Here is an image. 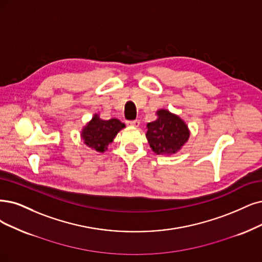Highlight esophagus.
Listing matches in <instances>:
<instances>
[{
  "label": "esophagus",
  "instance_id": "esophagus-1",
  "mask_svg": "<svg viewBox=\"0 0 262 262\" xmlns=\"http://www.w3.org/2000/svg\"><path fill=\"white\" fill-rule=\"evenodd\" d=\"M127 124L130 125V126H135V127H138L139 124H140V121L139 120H133V121H128Z\"/></svg>",
  "mask_w": 262,
  "mask_h": 262
}]
</instances>
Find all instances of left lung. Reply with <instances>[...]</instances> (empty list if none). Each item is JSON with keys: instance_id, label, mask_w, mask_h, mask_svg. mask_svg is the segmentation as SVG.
<instances>
[{"instance_id": "left-lung-1", "label": "left lung", "mask_w": 262, "mask_h": 262, "mask_svg": "<svg viewBox=\"0 0 262 262\" xmlns=\"http://www.w3.org/2000/svg\"><path fill=\"white\" fill-rule=\"evenodd\" d=\"M158 120L148 123L146 137L157 154L176 153L189 139L188 126L167 110L158 111Z\"/></svg>"}]
</instances>
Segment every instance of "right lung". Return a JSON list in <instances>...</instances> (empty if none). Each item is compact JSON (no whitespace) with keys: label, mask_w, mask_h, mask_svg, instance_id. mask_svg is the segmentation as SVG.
<instances>
[{"label":"right lung","mask_w":262,"mask_h":262,"mask_svg":"<svg viewBox=\"0 0 262 262\" xmlns=\"http://www.w3.org/2000/svg\"><path fill=\"white\" fill-rule=\"evenodd\" d=\"M124 127L125 125L119 120L111 119L103 121L95 115L84 128L82 136L84 142L90 148L98 152H103L106 149V146L113 141L116 134Z\"/></svg>","instance_id":"1"}]
</instances>
